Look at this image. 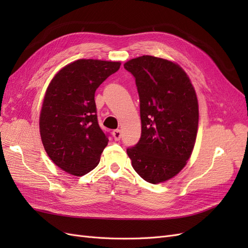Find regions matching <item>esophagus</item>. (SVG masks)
I'll return each instance as SVG.
<instances>
[{"label": "esophagus", "instance_id": "esophagus-1", "mask_svg": "<svg viewBox=\"0 0 248 248\" xmlns=\"http://www.w3.org/2000/svg\"><path fill=\"white\" fill-rule=\"evenodd\" d=\"M112 137H114L115 140H121L122 133H121V131H120L119 129H116V130L112 131Z\"/></svg>", "mask_w": 248, "mask_h": 248}]
</instances>
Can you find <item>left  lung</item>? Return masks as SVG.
I'll list each match as a JSON object with an SVG mask.
<instances>
[{
    "label": "left lung",
    "instance_id": "1",
    "mask_svg": "<svg viewBox=\"0 0 248 248\" xmlns=\"http://www.w3.org/2000/svg\"><path fill=\"white\" fill-rule=\"evenodd\" d=\"M124 68L136 78L141 121L140 139L127 154L147 182H164L192 153L199 125L196 91L181 67L166 59L141 56Z\"/></svg>",
    "mask_w": 248,
    "mask_h": 248
}]
</instances>
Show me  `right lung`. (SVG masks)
<instances>
[{"instance_id": "add662e5", "label": "right lung", "mask_w": 248, "mask_h": 248, "mask_svg": "<svg viewBox=\"0 0 248 248\" xmlns=\"http://www.w3.org/2000/svg\"><path fill=\"white\" fill-rule=\"evenodd\" d=\"M120 62L81 59L60 70L44 96L39 127L44 149L56 166L74 176L91 171L108 146L97 120L95 91Z\"/></svg>"}]
</instances>
